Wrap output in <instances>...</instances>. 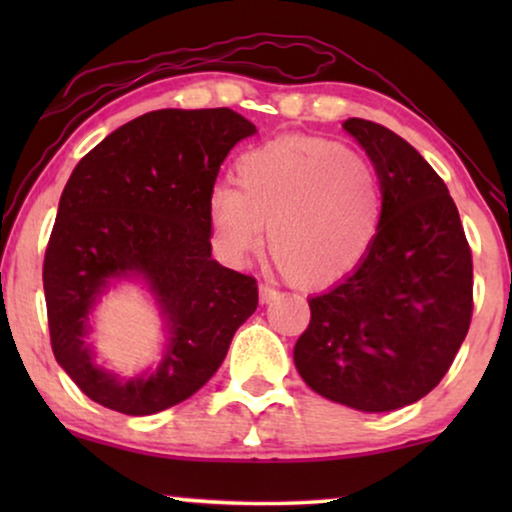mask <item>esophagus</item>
Returning <instances> with one entry per match:
<instances>
[{"mask_svg":"<svg viewBox=\"0 0 512 512\" xmlns=\"http://www.w3.org/2000/svg\"><path fill=\"white\" fill-rule=\"evenodd\" d=\"M258 296H261V303L268 305L279 296V291L272 289V286H268V284H261V286H258Z\"/></svg>","mask_w":512,"mask_h":512,"instance_id":"obj_1","label":"esophagus"}]
</instances>
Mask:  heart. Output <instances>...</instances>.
<instances>
[{"label":"heart","mask_w":512,"mask_h":512,"mask_svg":"<svg viewBox=\"0 0 512 512\" xmlns=\"http://www.w3.org/2000/svg\"><path fill=\"white\" fill-rule=\"evenodd\" d=\"M384 198L375 167L326 137H282L242 153L235 188L209 202L216 249L242 263L268 249L293 284L331 286L359 268L382 226Z\"/></svg>","instance_id":"heart-1"}]
</instances>
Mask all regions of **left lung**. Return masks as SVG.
Returning a JSON list of instances; mask_svg holds the SVG:
<instances>
[{
    "label": "left lung",
    "mask_w": 512,
    "mask_h": 512,
    "mask_svg": "<svg viewBox=\"0 0 512 512\" xmlns=\"http://www.w3.org/2000/svg\"><path fill=\"white\" fill-rule=\"evenodd\" d=\"M342 128L380 177L382 226L366 261L310 298L293 361L328 401L389 412L450 370L473 317V258L445 181L403 137L363 118Z\"/></svg>",
    "instance_id": "1"
}]
</instances>
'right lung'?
Instances as JSON below:
<instances>
[{
    "label": "right lung",
    "mask_w": 512,
    "mask_h": 512,
    "mask_svg": "<svg viewBox=\"0 0 512 512\" xmlns=\"http://www.w3.org/2000/svg\"><path fill=\"white\" fill-rule=\"evenodd\" d=\"M256 125L233 109H160L86 153L62 191L44 258L55 361L104 408L144 417L205 387L258 305L256 279L212 258L209 202L228 151ZM144 276L171 340L151 376L125 383L85 345L89 310L111 278Z\"/></svg>",
    "instance_id": "add662e5"
}]
</instances>
